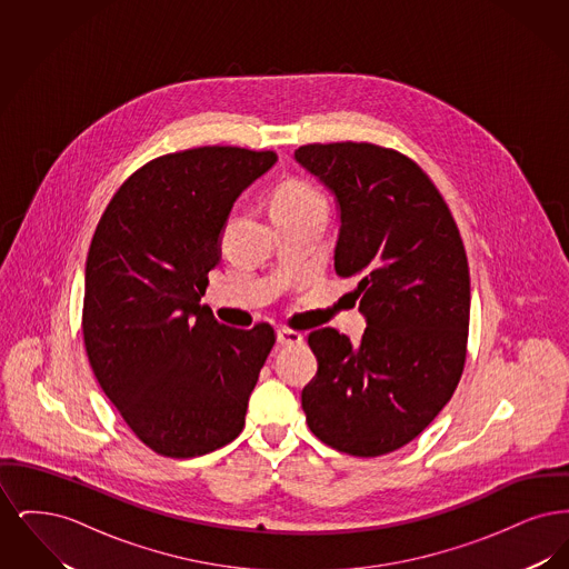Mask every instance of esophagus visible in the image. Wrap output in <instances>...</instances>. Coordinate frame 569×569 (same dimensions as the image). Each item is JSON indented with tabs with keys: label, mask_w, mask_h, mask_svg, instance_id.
Returning <instances> with one entry per match:
<instances>
[{
	"label": "esophagus",
	"mask_w": 569,
	"mask_h": 569,
	"mask_svg": "<svg viewBox=\"0 0 569 569\" xmlns=\"http://www.w3.org/2000/svg\"><path fill=\"white\" fill-rule=\"evenodd\" d=\"M277 343L279 346H300L302 343V335L290 328H277Z\"/></svg>",
	"instance_id": "1"
}]
</instances>
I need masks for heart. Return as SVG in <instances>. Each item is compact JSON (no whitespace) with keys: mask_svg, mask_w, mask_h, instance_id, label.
I'll list each match as a JSON object with an SVG mask.
<instances>
[{"mask_svg":"<svg viewBox=\"0 0 569 569\" xmlns=\"http://www.w3.org/2000/svg\"><path fill=\"white\" fill-rule=\"evenodd\" d=\"M305 209H326L325 196L307 181H286L279 186L272 198V211H305Z\"/></svg>","mask_w":569,"mask_h":569,"instance_id":"obj_1","label":"heart"}]
</instances>
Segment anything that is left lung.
<instances>
[{"instance_id": "8db88e82", "label": "left lung", "mask_w": 569, "mask_h": 569, "mask_svg": "<svg viewBox=\"0 0 569 569\" xmlns=\"http://www.w3.org/2000/svg\"><path fill=\"white\" fill-rule=\"evenodd\" d=\"M297 162L337 202L335 271L353 277L367 328L309 335L318 373L302 388L326 446L381 457L422 433L459 386L469 330V267L457 221L427 172L371 142L305 144Z\"/></svg>"}]
</instances>
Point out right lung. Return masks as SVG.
<instances>
[{"label":"right lung","instance_id":"right-lung-1","mask_svg":"<svg viewBox=\"0 0 569 569\" xmlns=\"http://www.w3.org/2000/svg\"><path fill=\"white\" fill-rule=\"evenodd\" d=\"M277 156L198 147L117 190L84 267L82 337L100 388L153 452L191 459L243 431L274 330L219 325L200 305L234 200Z\"/></svg>","mask_w":569,"mask_h":569}]
</instances>
